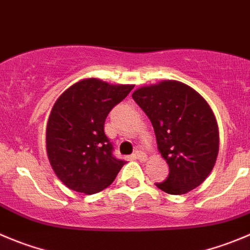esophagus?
Wrapping results in <instances>:
<instances>
[{
    "label": "esophagus",
    "mask_w": 250,
    "mask_h": 250,
    "mask_svg": "<svg viewBox=\"0 0 250 250\" xmlns=\"http://www.w3.org/2000/svg\"><path fill=\"white\" fill-rule=\"evenodd\" d=\"M134 158H136V159H138V160H141V162H146V153H143V151L137 150L136 153H134Z\"/></svg>",
    "instance_id": "1"
}]
</instances>
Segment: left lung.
<instances>
[{"mask_svg":"<svg viewBox=\"0 0 250 250\" xmlns=\"http://www.w3.org/2000/svg\"><path fill=\"white\" fill-rule=\"evenodd\" d=\"M132 97L150 120L158 149L169 165L167 180L155 185L170 195L201 185L220 149L218 125L206 100L176 80L142 86Z\"/></svg>","mask_w":250,"mask_h":250,"instance_id":"8db88e82","label":"left lung"}]
</instances>
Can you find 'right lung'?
I'll use <instances>...</instances> for the list:
<instances>
[{"mask_svg": "<svg viewBox=\"0 0 250 250\" xmlns=\"http://www.w3.org/2000/svg\"><path fill=\"white\" fill-rule=\"evenodd\" d=\"M133 87L83 79L55 101L46 123V153L66 188L92 195L113 183L125 163L113 157L104 121Z\"/></svg>", "mask_w": 250, "mask_h": 250, "instance_id": "right-lung-1", "label": "right lung"}]
</instances>
